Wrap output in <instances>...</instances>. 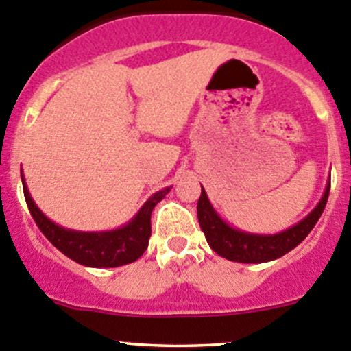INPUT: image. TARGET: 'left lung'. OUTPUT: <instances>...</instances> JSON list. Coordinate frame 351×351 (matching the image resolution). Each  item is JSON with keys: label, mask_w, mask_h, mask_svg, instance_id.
<instances>
[{"label": "left lung", "mask_w": 351, "mask_h": 351, "mask_svg": "<svg viewBox=\"0 0 351 351\" xmlns=\"http://www.w3.org/2000/svg\"><path fill=\"white\" fill-rule=\"evenodd\" d=\"M328 194H330V182H328L325 194L318 206L300 221L293 228L278 234H251V232L239 231L231 228L226 221H222L214 207L207 199L206 191L202 189L201 197L197 201L199 226L204 232L207 244L214 252L236 263H266L281 258L282 254L295 250L298 244L304 239L315 228L319 216L325 209Z\"/></svg>", "instance_id": "left-lung-1"}]
</instances>
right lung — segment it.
I'll return each mask as SVG.
<instances>
[{
	"label": "right lung",
	"instance_id": "obj_1",
	"mask_svg": "<svg viewBox=\"0 0 351 351\" xmlns=\"http://www.w3.org/2000/svg\"><path fill=\"white\" fill-rule=\"evenodd\" d=\"M21 182H23L25 199L29 213L45 237L70 259L88 267H117L137 261L149 246L150 231H152L150 214L157 202H160L165 194H169V191L172 189V187H165L150 195L149 201L135 214L134 219L122 228L104 232H82L65 229L48 219L33 202L23 174H21Z\"/></svg>",
	"mask_w": 351,
	"mask_h": 351
}]
</instances>
